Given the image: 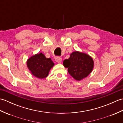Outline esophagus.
I'll return each mask as SVG.
<instances>
[{
	"mask_svg": "<svg viewBox=\"0 0 123 123\" xmlns=\"http://www.w3.org/2000/svg\"><path fill=\"white\" fill-rule=\"evenodd\" d=\"M55 61L58 63H61L62 62V58L60 57H56L55 59Z\"/></svg>",
	"mask_w": 123,
	"mask_h": 123,
	"instance_id": "1",
	"label": "esophagus"
}]
</instances>
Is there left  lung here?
Returning <instances> with one entry per match:
<instances>
[{
	"label": "left lung",
	"instance_id": "1",
	"mask_svg": "<svg viewBox=\"0 0 123 123\" xmlns=\"http://www.w3.org/2000/svg\"><path fill=\"white\" fill-rule=\"evenodd\" d=\"M63 65L74 79L80 81L90 74L94 63L92 58L89 55L74 51L70 54L69 59L64 60Z\"/></svg>",
	"mask_w": 123,
	"mask_h": 123
}]
</instances>
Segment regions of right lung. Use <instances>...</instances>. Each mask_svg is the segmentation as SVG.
<instances>
[{"instance_id": "1", "label": "right lung", "mask_w": 123, "mask_h": 123, "mask_svg": "<svg viewBox=\"0 0 123 123\" xmlns=\"http://www.w3.org/2000/svg\"><path fill=\"white\" fill-rule=\"evenodd\" d=\"M54 65L51 58H46L42 53L31 56L27 61V67L32 74L42 79L48 76L49 70Z\"/></svg>"}]
</instances>
